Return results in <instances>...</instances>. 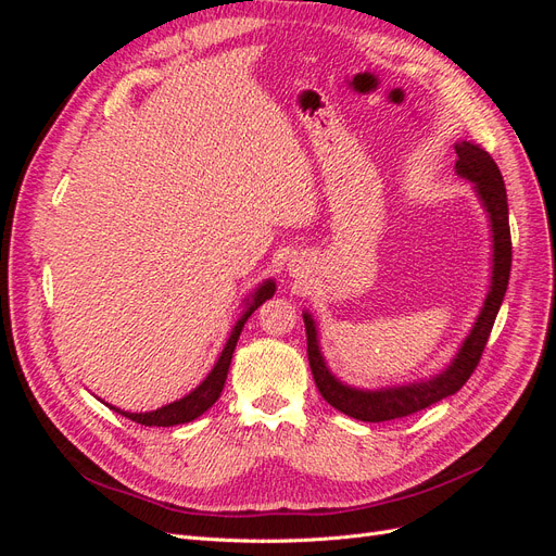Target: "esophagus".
Instances as JSON below:
<instances>
[{
  "instance_id": "obj_1",
  "label": "esophagus",
  "mask_w": 556,
  "mask_h": 556,
  "mask_svg": "<svg viewBox=\"0 0 556 556\" xmlns=\"http://www.w3.org/2000/svg\"><path fill=\"white\" fill-rule=\"evenodd\" d=\"M290 266H294V264H290Z\"/></svg>"
}]
</instances>
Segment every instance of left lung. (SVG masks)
<instances>
[{
  "label": "left lung",
  "mask_w": 556,
  "mask_h": 556,
  "mask_svg": "<svg viewBox=\"0 0 556 556\" xmlns=\"http://www.w3.org/2000/svg\"><path fill=\"white\" fill-rule=\"evenodd\" d=\"M457 150V164L454 174L459 178L473 182V192L480 199V204L490 217L492 231V276L490 290L482 301V308L476 317L473 327L466 333L457 355L443 368L441 374L429 376L425 380H415L406 384H390L378 387V390H362L352 387L331 374V368L325 362L323 348H319L317 325L308 311H304L306 339H308V362L315 378V384L323 399L350 417L362 419V422H387V419H399L413 415L417 410L429 408L431 403L441 401L454 392H459L476 371V366L482 357V350L490 339L494 319L503 304V296L508 290L510 278V262H513V245H510V225H508V194L503 176L498 172L492 155L480 146L462 141L454 146Z\"/></svg>",
  "instance_id": "left-lung-1"
}]
</instances>
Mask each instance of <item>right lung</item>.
Wrapping results in <instances>:
<instances>
[{
	"mask_svg": "<svg viewBox=\"0 0 556 556\" xmlns=\"http://www.w3.org/2000/svg\"><path fill=\"white\" fill-rule=\"evenodd\" d=\"M274 294H276V282H274V278H268V280L260 282V288L252 292L248 299H243L245 311L237 319V325L231 327L229 339H227V343H225V348L220 352V357H217V362L213 364L211 374L204 380H201L190 394H185L182 399H178L174 403H166V406H162L157 410H150V413H127V410H121V408L111 406V403H106V406L111 410H115V413L125 415L127 419H131V422L146 425V427H174V425L192 422V419H197L201 413H206L213 406V403L217 401V396L223 394V387H225V380H227V371H229V364H231L233 348H237V341H239V336L243 331V325L248 323V317L255 313L266 299H271Z\"/></svg>",
	"mask_w": 556,
	"mask_h": 556,
	"instance_id": "right-lung-1",
	"label": "right lung"
}]
</instances>
